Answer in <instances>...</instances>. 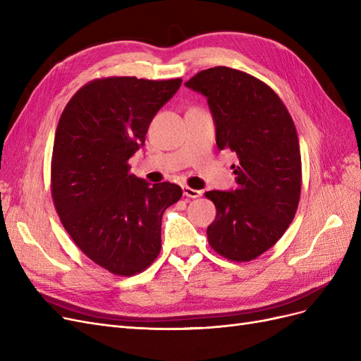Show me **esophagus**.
<instances>
[{"label":"esophagus","mask_w":361,"mask_h":361,"mask_svg":"<svg viewBox=\"0 0 361 361\" xmlns=\"http://www.w3.org/2000/svg\"><path fill=\"white\" fill-rule=\"evenodd\" d=\"M182 191H183L185 197H190V199H197V197H200V195H202L200 190H192L190 187H182Z\"/></svg>","instance_id":"obj_1"}]
</instances>
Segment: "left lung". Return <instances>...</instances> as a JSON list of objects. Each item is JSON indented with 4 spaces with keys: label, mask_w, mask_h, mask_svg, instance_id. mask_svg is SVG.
Instances as JSON below:
<instances>
[{
    "label": "left lung",
    "mask_w": 361,
    "mask_h": 361,
    "mask_svg": "<svg viewBox=\"0 0 361 361\" xmlns=\"http://www.w3.org/2000/svg\"><path fill=\"white\" fill-rule=\"evenodd\" d=\"M207 97L216 146L236 154L238 188L207 191L216 216L207 241L218 255L250 262L286 232L301 194V154L297 129L279 94L243 71L216 66L185 84Z\"/></svg>",
    "instance_id": "obj_1"
}]
</instances>
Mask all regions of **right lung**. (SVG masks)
<instances>
[{"mask_svg": "<svg viewBox=\"0 0 361 361\" xmlns=\"http://www.w3.org/2000/svg\"><path fill=\"white\" fill-rule=\"evenodd\" d=\"M180 84V78H97L72 96L59 120L51 161L54 206L76 247L111 274L129 277L154 264L162 214L182 197L179 185H150L130 174L128 164Z\"/></svg>", "mask_w": 361, "mask_h": 361, "instance_id": "add662e5", "label": "right lung"}]
</instances>
